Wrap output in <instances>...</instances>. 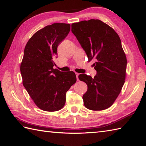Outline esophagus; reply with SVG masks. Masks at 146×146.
<instances>
[{
    "instance_id": "34e87169",
    "label": "esophagus",
    "mask_w": 146,
    "mask_h": 146,
    "mask_svg": "<svg viewBox=\"0 0 146 146\" xmlns=\"http://www.w3.org/2000/svg\"><path fill=\"white\" fill-rule=\"evenodd\" d=\"M78 75H79V73H76V79H77V80H78Z\"/></svg>"
}]
</instances>
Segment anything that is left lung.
<instances>
[{
    "label": "left lung",
    "mask_w": 146,
    "mask_h": 146,
    "mask_svg": "<svg viewBox=\"0 0 146 146\" xmlns=\"http://www.w3.org/2000/svg\"><path fill=\"white\" fill-rule=\"evenodd\" d=\"M71 32L94 63L96 75L78 76L88 86L83 95L85 106L92 110L107 109L120 93L125 79L127 59L119 35L100 20L90 19L71 24Z\"/></svg>",
    "instance_id": "left-lung-1"
}]
</instances>
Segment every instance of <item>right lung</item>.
Masks as SVG:
<instances>
[{
  "mask_svg": "<svg viewBox=\"0 0 146 146\" xmlns=\"http://www.w3.org/2000/svg\"><path fill=\"white\" fill-rule=\"evenodd\" d=\"M70 31V24L54 23L39 30L24 48L21 64L23 83L40 109L54 111L66 102V94L76 81L73 71L54 69L57 48Z\"/></svg>",
  "mask_w": 146,
  "mask_h": 146,
  "instance_id": "obj_1",
  "label": "right lung"
}]
</instances>
